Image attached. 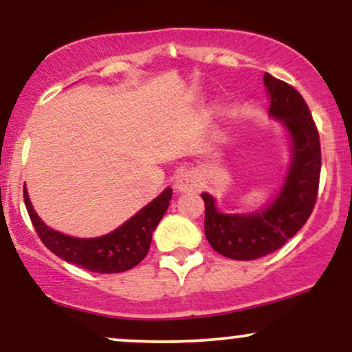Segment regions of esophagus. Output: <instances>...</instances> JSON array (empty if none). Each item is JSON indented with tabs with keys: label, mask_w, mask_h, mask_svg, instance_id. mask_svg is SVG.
<instances>
[{
	"label": "esophagus",
	"mask_w": 352,
	"mask_h": 352,
	"mask_svg": "<svg viewBox=\"0 0 352 352\" xmlns=\"http://www.w3.org/2000/svg\"><path fill=\"white\" fill-rule=\"evenodd\" d=\"M175 187L179 188V190H182V192H185V190L195 188L197 184H195V180H193V177L190 175L188 172H184V173H180L179 177H177Z\"/></svg>",
	"instance_id": "34e87169"
}]
</instances>
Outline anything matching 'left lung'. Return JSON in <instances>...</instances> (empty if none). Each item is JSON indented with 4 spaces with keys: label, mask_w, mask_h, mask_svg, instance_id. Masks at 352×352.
<instances>
[{
    "label": "left lung",
    "mask_w": 352,
    "mask_h": 352,
    "mask_svg": "<svg viewBox=\"0 0 352 352\" xmlns=\"http://www.w3.org/2000/svg\"><path fill=\"white\" fill-rule=\"evenodd\" d=\"M270 114L283 120L293 139V164L276 200L252 215H225L205 201V235L212 248L232 260H256L280 250L306 223L318 199L321 144L308 104L293 86L265 72Z\"/></svg>",
    "instance_id": "obj_1"
}]
</instances>
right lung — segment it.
I'll list each match as a JSON object with an SVG mask.
<instances>
[{
  "mask_svg": "<svg viewBox=\"0 0 352 352\" xmlns=\"http://www.w3.org/2000/svg\"><path fill=\"white\" fill-rule=\"evenodd\" d=\"M23 197L36 233L56 256L94 273H122L134 268L147 256L152 232L167 212L172 188H165L147 207L125 221L122 227L99 238H74L54 232L36 215L26 188L23 190Z\"/></svg>",
  "mask_w": 352,
  "mask_h": 352,
  "instance_id": "right-lung-1",
  "label": "right lung"
}]
</instances>
